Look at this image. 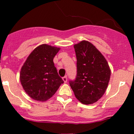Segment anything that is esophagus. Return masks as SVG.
<instances>
[{
    "mask_svg": "<svg viewBox=\"0 0 134 134\" xmlns=\"http://www.w3.org/2000/svg\"><path fill=\"white\" fill-rule=\"evenodd\" d=\"M62 79H63V82H64L65 83H66V82H67V76H63V78H62Z\"/></svg>",
    "mask_w": 134,
    "mask_h": 134,
    "instance_id": "esophagus-1",
    "label": "esophagus"
}]
</instances>
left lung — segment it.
I'll return each instance as SVG.
<instances>
[{
	"label": "left lung",
	"mask_w": 134,
	"mask_h": 134,
	"mask_svg": "<svg viewBox=\"0 0 134 134\" xmlns=\"http://www.w3.org/2000/svg\"><path fill=\"white\" fill-rule=\"evenodd\" d=\"M77 74L69 84L77 99L83 104L98 101L106 91L111 71L107 61L90 42L82 41L74 45Z\"/></svg>",
	"instance_id": "obj_1"
}]
</instances>
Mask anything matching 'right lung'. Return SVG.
I'll return each mask as SVG.
<instances>
[{
	"label": "right lung",
	"instance_id": "right-lung-1",
	"mask_svg": "<svg viewBox=\"0 0 134 134\" xmlns=\"http://www.w3.org/2000/svg\"><path fill=\"white\" fill-rule=\"evenodd\" d=\"M59 49L41 44L31 52L21 68V85L25 92L36 100L44 102L49 99L64 82L53 62Z\"/></svg>",
	"mask_w": 134,
	"mask_h": 134
}]
</instances>
